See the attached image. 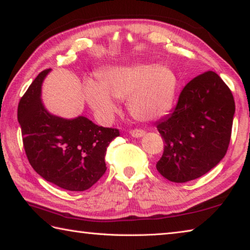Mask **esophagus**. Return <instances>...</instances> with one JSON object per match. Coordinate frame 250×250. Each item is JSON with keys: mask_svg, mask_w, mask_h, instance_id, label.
<instances>
[{"mask_svg": "<svg viewBox=\"0 0 250 250\" xmlns=\"http://www.w3.org/2000/svg\"><path fill=\"white\" fill-rule=\"evenodd\" d=\"M130 135H132V136L135 137V138H141V137L144 136V135H145V130L133 129V130H130Z\"/></svg>", "mask_w": 250, "mask_h": 250, "instance_id": "1", "label": "esophagus"}]
</instances>
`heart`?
<instances>
[{"label":"heart","mask_w":250,"mask_h":250,"mask_svg":"<svg viewBox=\"0 0 250 250\" xmlns=\"http://www.w3.org/2000/svg\"><path fill=\"white\" fill-rule=\"evenodd\" d=\"M179 79L169 64L141 62L105 69L99 83L87 80L83 85L87 104L101 117L109 118L117 111L115 100H127L128 109L138 121L151 122L171 111Z\"/></svg>","instance_id":"1"}]
</instances>
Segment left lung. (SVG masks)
<instances>
[{"instance_id": "8db88e82", "label": "left lung", "mask_w": 250, "mask_h": 250, "mask_svg": "<svg viewBox=\"0 0 250 250\" xmlns=\"http://www.w3.org/2000/svg\"><path fill=\"white\" fill-rule=\"evenodd\" d=\"M235 101L217 73L207 71L188 83L171 114L157 123L164 154L156 168L171 182L202 177L229 149Z\"/></svg>"}]
</instances>
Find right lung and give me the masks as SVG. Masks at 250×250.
Wrapping results in <instances>:
<instances>
[{
    "instance_id": "add662e5",
    "label": "right lung",
    "mask_w": 250,
    "mask_h": 250,
    "mask_svg": "<svg viewBox=\"0 0 250 250\" xmlns=\"http://www.w3.org/2000/svg\"><path fill=\"white\" fill-rule=\"evenodd\" d=\"M49 71L38 74L17 107L24 149L30 166L45 180L64 190L84 191L106 171L104 157L120 132L84 116L65 120L48 112L41 95Z\"/></svg>"
}]
</instances>
